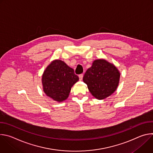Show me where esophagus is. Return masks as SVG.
<instances>
[{
	"label": "esophagus",
	"mask_w": 153,
	"mask_h": 153,
	"mask_svg": "<svg viewBox=\"0 0 153 153\" xmlns=\"http://www.w3.org/2000/svg\"><path fill=\"white\" fill-rule=\"evenodd\" d=\"M83 74H80L79 76V79H80V80H82V79H83Z\"/></svg>",
	"instance_id": "esophagus-1"
}]
</instances>
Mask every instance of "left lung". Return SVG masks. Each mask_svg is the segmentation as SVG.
Here are the masks:
<instances>
[{"mask_svg": "<svg viewBox=\"0 0 153 153\" xmlns=\"http://www.w3.org/2000/svg\"><path fill=\"white\" fill-rule=\"evenodd\" d=\"M120 73L115 65L103 59L95 60L86 70L83 82L91 94L97 99L102 100L111 96L119 83Z\"/></svg>", "mask_w": 153, "mask_h": 153, "instance_id": "left-lung-1", "label": "left lung"}]
</instances>
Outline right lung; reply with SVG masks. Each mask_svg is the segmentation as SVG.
<instances>
[{
  "label": "right lung",
  "instance_id": "obj_1",
  "mask_svg": "<svg viewBox=\"0 0 153 153\" xmlns=\"http://www.w3.org/2000/svg\"><path fill=\"white\" fill-rule=\"evenodd\" d=\"M79 80L74 70L63 61H52L43 71L42 77L43 91L53 100L62 102L70 94L72 86Z\"/></svg>",
  "mask_w": 153,
  "mask_h": 153
}]
</instances>
